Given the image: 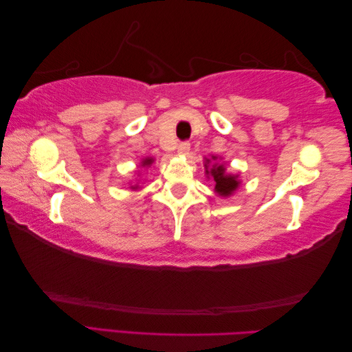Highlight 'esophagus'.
Returning a JSON list of instances; mask_svg holds the SVG:
<instances>
[{
  "mask_svg": "<svg viewBox=\"0 0 352 352\" xmlns=\"http://www.w3.org/2000/svg\"><path fill=\"white\" fill-rule=\"evenodd\" d=\"M177 153L179 155H188L190 153V144L188 142H181V144L177 146Z\"/></svg>",
  "mask_w": 352,
  "mask_h": 352,
  "instance_id": "esophagus-1",
  "label": "esophagus"
}]
</instances>
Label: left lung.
<instances>
[{
    "instance_id": "left-lung-1",
    "label": "left lung",
    "mask_w": 352,
    "mask_h": 352,
    "mask_svg": "<svg viewBox=\"0 0 352 352\" xmlns=\"http://www.w3.org/2000/svg\"><path fill=\"white\" fill-rule=\"evenodd\" d=\"M219 160L217 156H211V157H205V175L210 179L212 177L214 182H216V186H214V191L217 192V196L220 197H229L232 196L234 192L239 188L241 181L239 175L234 173H228L225 164H219L216 162ZM221 160V157H220ZM214 160V164L210 162Z\"/></svg>"
}]
</instances>
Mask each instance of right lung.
<instances>
[{"label":"right lung","instance_id":"1","mask_svg":"<svg viewBox=\"0 0 352 352\" xmlns=\"http://www.w3.org/2000/svg\"><path fill=\"white\" fill-rule=\"evenodd\" d=\"M155 162V157H152V156H147V157H142V160H141V162H140V166H138V168H141V167H144V168H147V167H150V166H152V164ZM136 176H138L140 177V170L138 171H136ZM131 188L132 190H140L141 188V186L138 185V184H131Z\"/></svg>","mask_w":352,"mask_h":352}]
</instances>
